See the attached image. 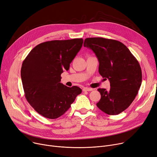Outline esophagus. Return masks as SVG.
Instances as JSON below:
<instances>
[{
	"label": "esophagus",
	"mask_w": 157,
	"mask_h": 157,
	"mask_svg": "<svg viewBox=\"0 0 157 157\" xmlns=\"http://www.w3.org/2000/svg\"><path fill=\"white\" fill-rule=\"evenodd\" d=\"M93 89L92 88H84L83 89V92H86V91H88V92H90V91H92Z\"/></svg>",
	"instance_id": "obj_1"
}]
</instances>
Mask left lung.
Returning <instances> with one entry per match:
<instances>
[{"mask_svg":"<svg viewBox=\"0 0 157 157\" xmlns=\"http://www.w3.org/2000/svg\"><path fill=\"white\" fill-rule=\"evenodd\" d=\"M84 46L92 49L99 62V74L110 81L109 90L98 89L101 98L97 106L109 115L121 113L133 102L141 85L139 62L125 44L117 40L90 37L85 39Z\"/></svg>","mask_w":157,"mask_h":157,"instance_id":"8db88e82","label":"left lung"}]
</instances>
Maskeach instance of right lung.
Masks as SVG:
<instances>
[{"mask_svg": "<svg viewBox=\"0 0 157 157\" xmlns=\"http://www.w3.org/2000/svg\"><path fill=\"white\" fill-rule=\"evenodd\" d=\"M83 39L46 41L33 48L23 62L21 77L25 96L39 114L49 119L67 111L82 90L60 83L61 74L80 50Z\"/></svg>", "mask_w": 157, "mask_h": 157, "instance_id": "obj_1", "label": "right lung"}]
</instances>
